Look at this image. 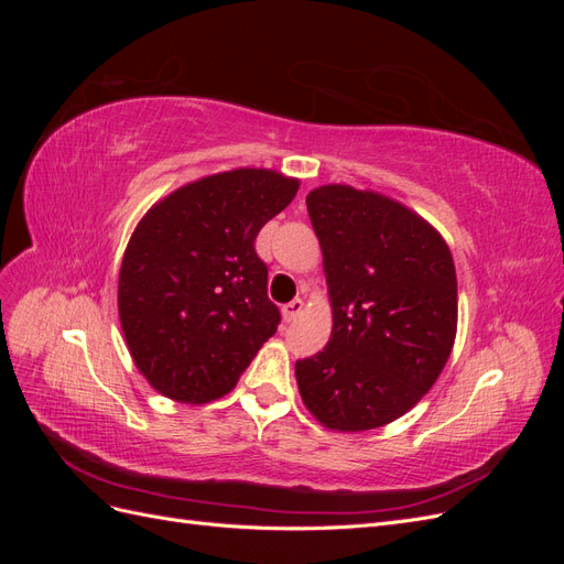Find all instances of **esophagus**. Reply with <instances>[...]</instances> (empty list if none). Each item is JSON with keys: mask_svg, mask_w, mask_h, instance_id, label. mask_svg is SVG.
<instances>
[{"mask_svg": "<svg viewBox=\"0 0 564 564\" xmlns=\"http://www.w3.org/2000/svg\"><path fill=\"white\" fill-rule=\"evenodd\" d=\"M301 313H303V301H301V299H294L292 303L282 305V317H284V322H294Z\"/></svg>", "mask_w": 564, "mask_h": 564, "instance_id": "obj_1", "label": "esophagus"}]
</instances>
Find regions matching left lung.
<instances>
[{
  "instance_id": "1",
  "label": "left lung",
  "mask_w": 564,
  "mask_h": 564,
  "mask_svg": "<svg viewBox=\"0 0 564 564\" xmlns=\"http://www.w3.org/2000/svg\"><path fill=\"white\" fill-rule=\"evenodd\" d=\"M332 305L324 350L296 362L305 409L336 433L404 416L445 369L458 322L452 251L406 204L346 183L305 197Z\"/></svg>"
}]
</instances>
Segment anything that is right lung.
<instances>
[{"label": "right lung", "instance_id": "1", "mask_svg": "<svg viewBox=\"0 0 564 564\" xmlns=\"http://www.w3.org/2000/svg\"><path fill=\"white\" fill-rule=\"evenodd\" d=\"M301 181L240 166L195 178L145 212L124 249L117 311L133 365L164 398H224L278 332L259 230Z\"/></svg>", "mask_w": 564, "mask_h": 564}]
</instances>
